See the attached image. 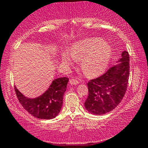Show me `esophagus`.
<instances>
[{
	"label": "esophagus",
	"mask_w": 148,
	"mask_h": 148,
	"mask_svg": "<svg viewBox=\"0 0 148 148\" xmlns=\"http://www.w3.org/2000/svg\"><path fill=\"white\" fill-rule=\"evenodd\" d=\"M78 81L76 79L72 78L70 79V84H71V85H76V84H78Z\"/></svg>",
	"instance_id": "1"
}]
</instances>
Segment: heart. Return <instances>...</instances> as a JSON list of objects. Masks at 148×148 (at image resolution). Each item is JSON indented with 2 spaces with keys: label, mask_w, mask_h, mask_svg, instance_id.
<instances>
[{
  "label": "heart",
  "mask_w": 148,
  "mask_h": 148,
  "mask_svg": "<svg viewBox=\"0 0 148 148\" xmlns=\"http://www.w3.org/2000/svg\"><path fill=\"white\" fill-rule=\"evenodd\" d=\"M112 50L110 45L99 38H90L74 43L70 52L62 55V62L69 65L73 61L79 60L82 71L89 77L99 75L106 71L110 63Z\"/></svg>",
  "instance_id": "b5f03b06"
}]
</instances>
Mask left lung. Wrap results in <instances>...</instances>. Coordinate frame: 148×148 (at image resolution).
<instances>
[{"label":"left lung","mask_w":148,"mask_h":148,"mask_svg":"<svg viewBox=\"0 0 148 148\" xmlns=\"http://www.w3.org/2000/svg\"><path fill=\"white\" fill-rule=\"evenodd\" d=\"M108 71L87 83V99L84 106L88 112L101 115L110 112L124 98L129 77V55L127 51Z\"/></svg>","instance_id":"8db88e82"}]
</instances>
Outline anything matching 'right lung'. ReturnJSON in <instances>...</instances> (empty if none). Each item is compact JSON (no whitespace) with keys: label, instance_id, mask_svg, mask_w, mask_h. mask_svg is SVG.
I'll return each instance as SVG.
<instances>
[{"label":"right lung","instance_id":"right-lung-1","mask_svg":"<svg viewBox=\"0 0 148 148\" xmlns=\"http://www.w3.org/2000/svg\"><path fill=\"white\" fill-rule=\"evenodd\" d=\"M68 82L69 78L66 77L54 79L47 90L36 98L25 96L16 87L15 92L19 102L30 114L38 119H50L60 112Z\"/></svg>","mask_w":148,"mask_h":148}]
</instances>
